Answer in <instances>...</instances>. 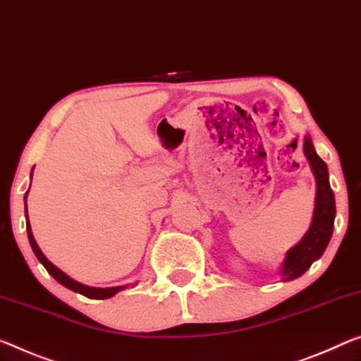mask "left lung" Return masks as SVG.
I'll list each match as a JSON object with an SVG mask.
<instances>
[{
    "mask_svg": "<svg viewBox=\"0 0 361 361\" xmlns=\"http://www.w3.org/2000/svg\"><path fill=\"white\" fill-rule=\"evenodd\" d=\"M303 153L305 158L308 159V164L316 180L314 209L312 224H310L307 234L302 237V240L297 245H293L286 253L284 262H282L279 269L282 282L300 277L316 259L321 258V255L324 253L331 240L332 231H334L336 200L334 192L329 185L328 166L318 157L310 135H305Z\"/></svg>",
    "mask_w": 361,
    "mask_h": 361,
    "instance_id": "left-lung-1",
    "label": "left lung"
}]
</instances>
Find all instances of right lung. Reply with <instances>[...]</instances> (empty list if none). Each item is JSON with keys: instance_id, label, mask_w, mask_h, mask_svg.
I'll return each mask as SVG.
<instances>
[{"instance_id": "1", "label": "right lung", "mask_w": 361, "mask_h": 361, "mask_svg": "<svg viewBox=\"0 0 361 361\" xmlns=\"http://www.w3.org/2000/svg\"><path fill=\"white\" fill-rule=\"evenodd\" d=\"M32 173H33V169H32ZM29 190H30V188H29ZM29 190H27L25 197H24V203H25L27 235H29L30 247H32L33 253H35V257L38 258V262H40L43 266H45V269L54 277V279L59 282L61 286L68 287V289L74 290L77 293H82V295H85L88 298H95V300H104V298L113 297L118 292L124 290V289H127V287H129V284H127V286H118V287H92V286H85V284H82V282H77L75 279H72V277H69L68 274L63 273V271H61L58 266H54L51 262H49V259L40 250V247H38L35 237H33V234H32V227H30V223H29V214H27V195H29ZM132 287H134V284H132Z\"/></svg>"}]
</instances>
